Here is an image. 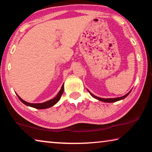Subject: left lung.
I'll return each instance as SVG.
<instances>
[{
  "instance_id": "obj_1",
  "label": "left lung",
  "mask_w": 152,
  "mask_h": 152,
  "mask_svg": "<svg viewBox=\"0 0 152 152\" xmlns=\"http://www.w3.org/2000/svg\"><path fill=\"white\" fill-rule=\"evenodd\" d=\"M88 92H89V91H88ZM89 93H90L91 95H92L94 98L97 99H98V100L102 101V102H106V103H112V102H118V101H119V100L123 99H124L125 97H126L127 96L129 95V94L130 93H131V91H130V92H129L128 93H127L126 95H124V96H122V97H116V98H108V99H104V98H100V97H97V96L93 95V94L91 93V92H89Z\"/></svg>"
}]
</instances>
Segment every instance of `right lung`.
<instances>
[{
	"label": "right lung",
	"mask_w": 152,
	"mask_h": 152,
	"mask_svg": "<svg viewBox=\"0 0 152 152\" xmlns=\"http://www.w3.org/2000/svg\"><path fill=\"white\" fill-rule=\"evenodd\" d=\"M64 85H63L61 86V90L59 91V92L58 93V94H57L56 97L53 99H52L47 101V102H44V103H30L26 102L24 100H23L20 97H19L18 95H18V98L20 99V100L21 101V102L23 103H24L25 105H28V106L37 108V109H47V108L52 107L53 105L56 104V103L59 102V100L60 99V98H61V97L62 94H63V93H64Z\"/></svg>",
	"instance_id": "add662e5"
}]
</instances>
